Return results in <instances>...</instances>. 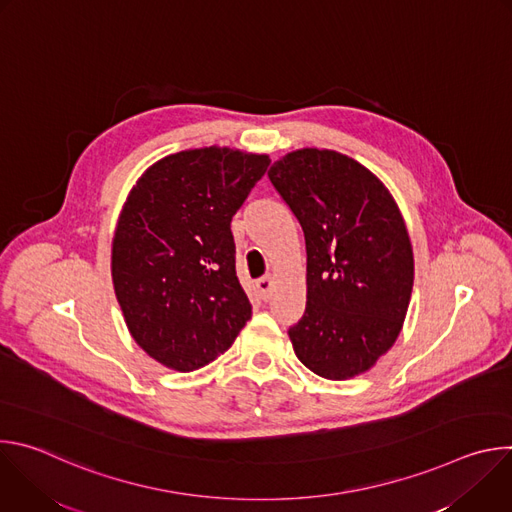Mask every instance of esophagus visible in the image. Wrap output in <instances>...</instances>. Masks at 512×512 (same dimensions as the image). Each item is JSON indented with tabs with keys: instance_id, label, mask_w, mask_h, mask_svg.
Segmentation results:
<instances>
[{
	"instance_id": "34e87169",
	"label": "esophagus",
	"mask_w": 512,
	"mask_h": 512,
	"mask_svg": "<svg viewBox=\"0 0 512 512\" xmlns=\"http://www.w3.org/2000/svg\"><path fill=\"white\" fill-rule=\"evenodd\" d=\"M257 289H259V294H261V298H263V300H269V296H271V289H273V277L265 275V277L257 279Z\"/></svg>"
}]
</instances>
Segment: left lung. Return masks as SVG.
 <instances>
[{"label":"left lung","instance_id":"1","mask_svg":"<svg viewBox=\"0 0 512 512\" xmlns=\"http://www.w3.org/2000/svg\"><path fill=\"white\" fill-rule=\"evenodd\" d=\"M267 176L306 237V312L287 330L296 356L330 381L367 373L395 344L413 289L397 202L371 170L332 150L291 152Z\"/></svg>","mask_w":512,"mask_h":512}]
</instances>
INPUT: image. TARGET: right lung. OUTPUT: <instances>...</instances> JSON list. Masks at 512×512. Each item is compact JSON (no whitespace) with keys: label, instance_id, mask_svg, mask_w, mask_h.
Listing matches in <instances>:
<instances>
[{"label":"right lung","instance_id":"obj_1","mask_svg":"<svg viewBox=\"0 0 512 512\" xmlns=\"http://www.w3.org/2000/svg\"><path fill=\"white\" fill-rule=\"evenodd\" d=\"M269 162L210 145L162 158L131 188L113 237V287L133 340L164 367H204L251 318L231 221Z\"/></svg>","mask_w":512,"mask_h":512}]
</instances>
